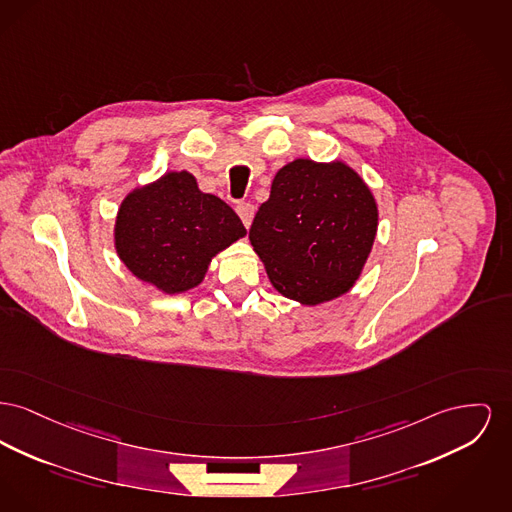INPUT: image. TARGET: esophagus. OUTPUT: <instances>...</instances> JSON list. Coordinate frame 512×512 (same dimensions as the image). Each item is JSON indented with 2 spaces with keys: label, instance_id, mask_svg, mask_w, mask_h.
Instances as JSON below:
<instances>
[{
  "label": "esophagus",
  "instance_id": "esophagus-1",
  "mask_svg": "<svg viewBox=\"0 0 512 512\" xmlns=\"http://www.w3.org/2000/svg\"><path fill=\"white\" fill-rule=\"evenodd\" d=\"M236 211L240 214L241 222L245 224V228H249L251 222H253V216H255V207L251 203H238Z\"/></svg>",
  "mask_w": 512,
  "mask_h": 512
}]
</instances>
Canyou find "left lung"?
Wrapping results in <instances>:
<instances>
[{
	"instance_id": "8db88e82",
	"label": "left lung",
	"mask_w": 512,
	"mask_h": 512,
	"mask_svg": "<svg viewBox=\"0 0 512 512\" xmlns=\"http://www.w3.org/2000/svg\"><path fill=\"white\" fill-rule=\"evenodd\" d=\"M375 232V199L352 168L298 158L274 176L249 240L282 296L317 305L354 286Z\"/></svg>"
}]
</instances>
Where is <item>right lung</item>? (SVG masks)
I'll list each match as a JSON object with an SVG mask.
<instances>
[{
	"mask_svg": "<svg viewBox=\"0 0 512 512\" xmlns=\"http://www.w3.org/2000/svg\"><path fill=\"white\" fill-rule=\"evenodd\" d=\"M243 236L240 216L199 191L189 172H170L131 191L116 220L125 267L166 294L201 284L212 257Z\"/></svg>",
	"mask_w": 512,
	"mask_h": 512,
	"instance_id": "right-lung-1",
	"label": "right lung"
}]
</instances>
